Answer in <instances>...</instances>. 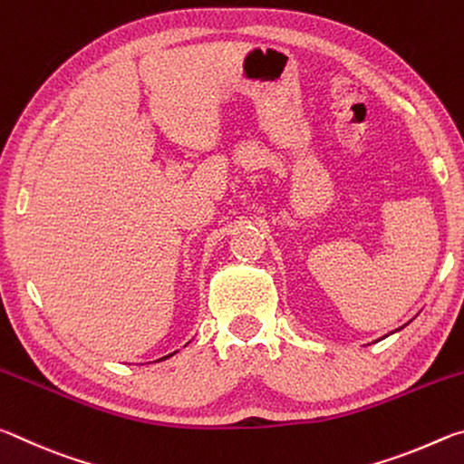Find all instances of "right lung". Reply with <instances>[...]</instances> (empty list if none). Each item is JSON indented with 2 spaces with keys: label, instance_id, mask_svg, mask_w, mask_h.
<instances>
[{
  "label": "right lung",
  "instance_id": "1",
  "mask_svg": "<svg viewBox=\"0 0 464 464\" xmlns=\"http://www.w3.org/2000/svg\"><path fill=\"white\" fill-rule=\"evenodd\" d=\"M169 356H171V354H169ZM169 356H163V358H169ZM163 358H161V360H163Z\"/></svg>",
  "mask_w": 464,
  "mask_h": 464
}]
</instances>
